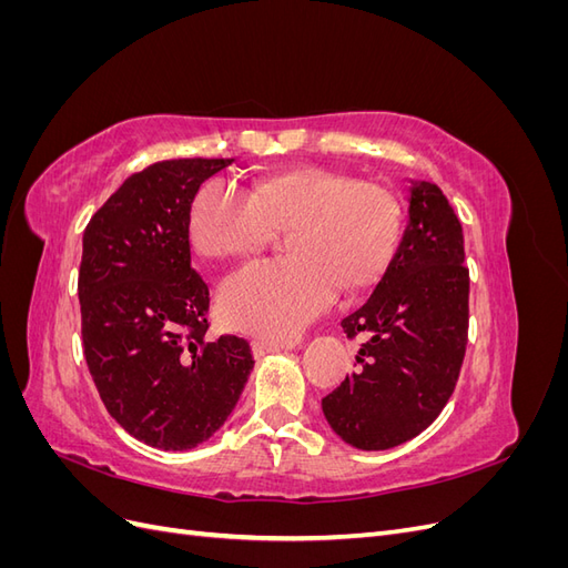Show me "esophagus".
Wrapping results in <instances>:
<instances>
[{
	"label": "esophagus",
	"instance_id": "obj_1",
	"mask_svg": "<svg viewBox=\"0 0 568 568\" xmlns=\"http://www.w3.org/2000/svg\"><path fill=\"white\" fill-rule=\"evenodd\" d=\"M284 348H286L284 343H274V341H265V338H253L251 341V351H253L255 357H263V355H270V353H280Z\"/></svg>",
	"mask_w": 568,
	"mask_h": 568
}]
</instances>
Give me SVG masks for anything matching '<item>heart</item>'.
<instances>
[{
    "mask_svg": "<svg viewBox=\"0 0 568 568\" xmlns=\"http://www.w3.org/2000/svg\"><path fill=\"white\" fill-rule=\"evenodd\" d=\"M286 230L288 257L255 263L222 282L217 311L230 329L272 341L298 336L338 291L382 277L400 239V203L386 186L324 165H296L248 192L209 180L189 209V239L209 261H236Z\"/></svg>",
    "mask_w": 568,
    "mask_h": 568,
    "instance_id": "heart-1",
    "label": "heart"
}]
</instances>
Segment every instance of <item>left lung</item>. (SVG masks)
<instances>
[{"mask_svg": "<svg viewBox=\"0 0 568 568\" xmlns=\"http://www.w3.org/2000/svg\"><path fill=\"white\" fill-rule=\"evenodd\" d=\"M400 246L369 301L341 322L363 336L357 369L322 412L353 448L388 450L419 436L455 390L467 351L469 270L462 225L432 182H412Z\"/></svg>", "mask_w": 568, "mask_h": 568, "instance_id": "8db88e82", "label": "left lung"}]
</instances>
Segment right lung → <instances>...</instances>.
I'll list each match as a JSON object with an SVG mask.
<instances>
[{
  "instance_id": "1",
  "label": "right lung",
  "mask_w": 568,
  "mask_h": 568,
  "mask_svg": "<svg viewBox=\"0 0 568 568\" xmlns=\"http://www.w3.org/2000/svg\"><path fill=\"white\" fill-rule=\"evenodd\" d=\"M232 159H175L130 175L82 234V348L109 415L151 448L189 450L225 424L253 369L246 338L209 332L189 209Z\"/></svg>"
}]
</instances>
